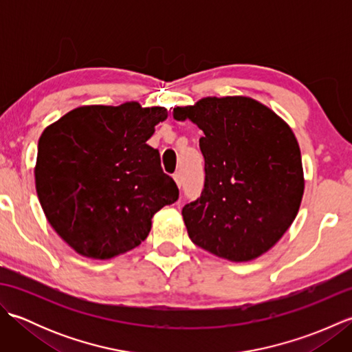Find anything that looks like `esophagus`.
<instances>
[{"instance_id":"34e87169","label":"esophagus","mask_w":352,"mask_h":352,"mask_svg":"<svg viewBox=\"0 0 352 352\" xmlns=\"http://www.w3.org/2000/svg\"><path fill=\"white\" fill-rule=\"evenodd\" d=\"M174 180H175L178 188H182V186H183V178H182V172L180 170L175 172V174H174Z\"/></svg>"}]
</instances>
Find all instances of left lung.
Instances as JSON below:
<instances>
[{
  "label": "left lung",
  "instance_id": "left-lung-1",
  "mask_svg": "<svg viewBox=\"0 0 352 352\" xmlns=\"http://www.w3.org/2000/svg\"><path fill=\"white\" fill-rule=\"evenodd\" d=\"M204 136V189L183 207L190 241L214 256L248 261L271 250L296 218L304 193L300 145L271 109L246 96L174 109Z\"/></svg>",
  "mask_w": 352,
  "mask_h": 352
}]
</instances>
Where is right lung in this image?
Segmentation results:
<instances>
[{"instance_id":"right-lung-1","label":"right lung","mask_w":352,"mask_h":352,"mask_svg":"<svg viewBox=\"0 0 352 352\" xmlns=\"http://www.w3.org/2000/svg\"><path fill=\"white\" fill-rule=\"evenodd\" d=\"M166 116L138 102L85 106L42 133L37 197L51 227L81 256L104 260L136 248L154 213L178 199L159 149L146 144Z\"/></svg>"}]
</instances>
